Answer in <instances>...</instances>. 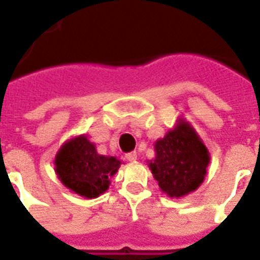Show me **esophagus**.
<instances>
[{"mask_svg": "<svg viewBox=\"0 0 260 260\" xmlns=\"http://www.w3.org/2000/svg\"><path fill=\"white\" fill-rule=\"evenodd\" d=\"M125 158H126L128 161H135L136 158H138V154H136V152H129L125 154Z\"/></svg>", "mask_w": 260, "mask_h": 260, "instance_id": "obj_1", "label": "esophagus"}]
</instances>
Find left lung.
I'll return each instance as SVG.
<instances>
[{
    "label": "left lung",
    "instance_id": "left-lung-1",
    "mask_svg": "<svg viewBox=\"0 0 260 260\" xmlns=\"http://www.w3.org/2000/svg\"><path fill=\"white\" fill-rule=\"evenodd\" d=\"M156 158L149 163L158 186L169 196L180 198L203 182L209 152L192 126L180 122L156 142Z\"/></svg>",
    "mask_w": 260,
    "mask_h": 260
}]
</instances>
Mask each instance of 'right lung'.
<instances>
[{
	"label": "right lung",
	"instance_id": "obj_1",
	"mask_svg": "<svg viewBox=\"0 0 260 260\" xmlns=\"http://www.w3.org/2000/svg\"><path fill=\"white\" fill-rule=\"evenodd\" d=\"M121 161L96 152L85 136L75 138L59 149L55 157V171L65 186L85 198H96L107 191L110 177Z\"/></svg>",
	"mask_w": 260,
	"mask_h": 260
}]
</instances>
